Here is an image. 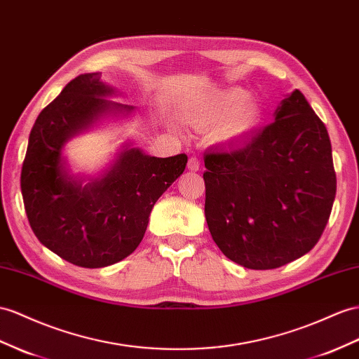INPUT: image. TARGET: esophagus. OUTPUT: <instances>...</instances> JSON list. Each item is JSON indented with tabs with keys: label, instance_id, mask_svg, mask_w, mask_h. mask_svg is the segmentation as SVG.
Returning a JSON list of instances; mask_svg holds the SVG:
<instances>
[{
	"label": "esophagus",
	"instance_id": "esophagus-1",
	"mask_svg": "<svg viewBox=\"0 0 359 359\" xmlns=\"http://www.w3.org/2000/svg\"><path fill=\"white\" fill-rule=\"evenodd\" d=\"M198 168H200L198 158H196V156H191V158L188 159V170L189 171H198Z\"/></svg>",
	"mask_w": 359,
	"mask_h": 359
}]
</instances>
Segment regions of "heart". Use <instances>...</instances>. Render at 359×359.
Masks as SVG:
<instances>
[{
    "label": "heart",
    "mask_w": 359,
    "mask_h": 359,
    "mask_svg": "<svg viewBox=\"0 0 359 359\" xmlns=\"http://www.w3.org/2000/svg\"><path fill=\"white\" fill-rule=\"evenodd\" d=\"M250 94L241 88H232L208 98L205 103L191 109L187 119L198 128H209L229 121L219 130L222 140H238L259 124L261 110L249 103Z\"/></svg>",
    "instance_id": "heart-1"
}]
</instances>
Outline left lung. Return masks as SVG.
<instances>
[{
  "instance_id": "obj_1",
  "label": "left lung",
  "mask_w": 359,
  "mask_h": 359,
  "mask_svg": "<svg viewBox=\"0 0 359 359\" xmlns=\"http://www.w3.org/2000/svg\"><path fill=\"white\" fill-rule=\"evenodd\" d=\"M205 215L215 244L252 270L282 267L314 247L337 176L323 121L299 89L243 147L205 154Z\"/></svg>"
}]
</instances>
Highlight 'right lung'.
<instances>
[{
  "label": "right lung",
  "instance_id": "add662e5",
  "mask_svg": "<svg viewBox=\"0 0 359 359\" xmlns=\"http://www.w3.org/2000/svg\"><path fill=\"white\" fill-rule=\"evenodd\" d=\"M112 88L100 72L80 74L39 114L30 132L21 171L27 218L36 238L71 264L107 267L142 241L158 198L185 171L188 156L151 158L126 149L103 179L81 188L68 177L62 149L72 135L110 109Z\"/></svg>",
  "mask_w": 359,
  "mask_h": 359
}]
</instances>
